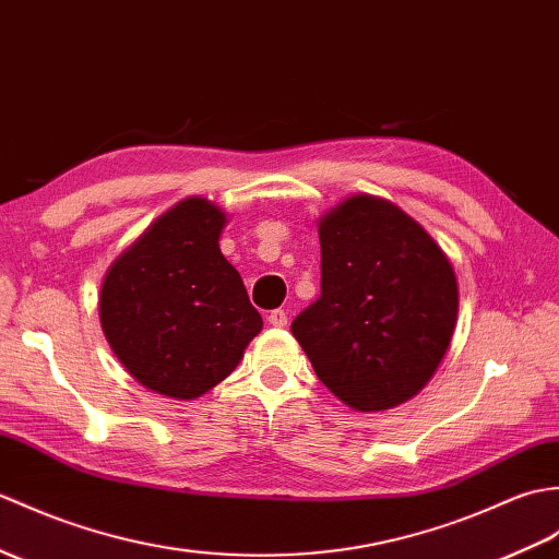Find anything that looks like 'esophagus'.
I'll return each mask as SVG.
<instances>
[{"label": "esophagus", "mask_w": 559, "mask_h": 559, "mask_svg": "<svg viewBox=\"0 0 559 559\" xmlns=\"http://www.w3.org/2000/svg\"><path fill=\"white\" fill-rule=\"evenodd\" d=\"M269 323H271V326H276V329H283L285 323H288V314H285V309H274V311H271Z\"/></svg>", "instance_id": "esophagus-1"}]
</instances>
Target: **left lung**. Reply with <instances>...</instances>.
Masks as SVG:
<instances>
[{
  "instance_id": "left-lung-1",
  "label": "left lung",
  "mask_w": 559,
  "mask_h": 559,
  "mask_svg": "<svg viewBox=\"0 0 559 559\" xmlns=\"http://www.w3.org/2000/svg\"><path fill=\"white\" fill-rule=\"evenodd\" d=\"M321 295L290 331L319 381L359 412L417 395L457 321V278L391 202L357 194L321 218Z\"/></svg>"
}]
</instances>
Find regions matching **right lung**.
<instances>
[{"label": "right lung", "instance_id": "obj_1", "mask_svg": "<svg viewBox=\"0 0 559 559\" xmlns=\"http://www.w3.org/2000/svg\"><path fill=\"white\" fill-rule=\"evenodd\" d=\"M224 224L226 214L212 202L183 200L104 276L102 331L121 365L154 393H206L262 331L240 274L218 250Z\"/></svg>", "mask_w": 559, "mask_h": 559}]
</instances>
